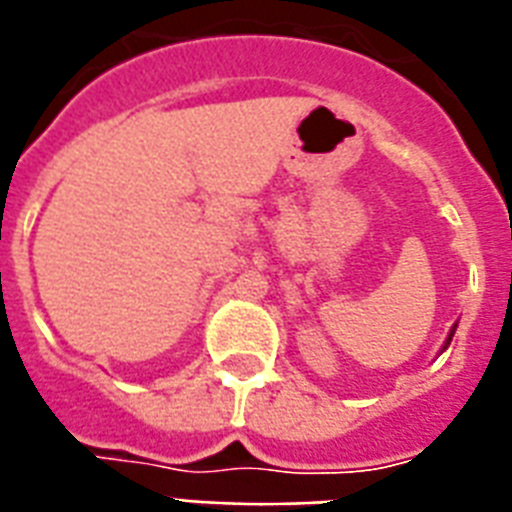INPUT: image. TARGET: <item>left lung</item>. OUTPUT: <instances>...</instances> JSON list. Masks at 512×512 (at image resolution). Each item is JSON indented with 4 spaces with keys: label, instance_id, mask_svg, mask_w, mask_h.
<instances>
[{
    "label": "left lung",
    "instance_id": "left-lung-1",
    "mask_svg": "<svg viewBox=\"0 0 512 512\" xmlns=\"http://www.w3.org/2000/svg\"><path fill=\"white\" fill-rule=\"evenodd\" d=\"M452 335H454V329H452V332H449V337H446V345H444V348H449V342H452Z\"/></svg>",
    "mask_w": 512,
    "mask_h": 512
}]
</instances>
